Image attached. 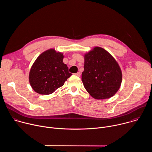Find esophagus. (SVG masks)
Returning a JSON list of instances; mask_svg holds the SVG:
<instances>
[{"mask_svg":"<svg viewBox=\"0 0 152 152\" xmlns=\"http://www.w3.org/2000/svg\"><path fill=\"white\" fill-rule=\"evenodd\" d=\"M80 72H77V73H75V75L76 76H78V77H79V76H80Z\"/></svg>","mask_w":152,"mask_h":152,"instance_id":"esophagus-1","label":"esophagus"}]
</instances>
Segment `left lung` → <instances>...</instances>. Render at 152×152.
Segmentation results:
<instances>
[{
    "label": "left lung",
    "instance_id": "8db88e82",
    "mask_svg": "<svg viewBox=\"0 0 152 152\" xmlns=\"http://www.w3.org/2000/svg\"><path fill=\"white\" fill-rule=\"evenodd\" d=\"M82 81L86 90L94 99H109L120 88L121 70L109 52L100 47H95L84 55Z\"/></svg>",
    "mask_w": 152,
    "mask_h": 152
}]
</instances>
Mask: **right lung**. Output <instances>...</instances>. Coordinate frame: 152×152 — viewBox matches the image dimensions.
<instances>
[{"instance_id":"right-lung-1","label":"right lung","mask_w":152,"mask_h":152,"mask_svg":"<svg viewBox=\"0 0 152 152\" xmlns=\"http://www.w3.org/2000/svg\"><path fill=\"white\" fill-rule=\"evenodd\" d=\"M63 53L50 49L36 59L31 68L29 80L32 89L39 94L48 95L61 87L72 75L63 62Z\"/></svg>"}]
</instances>
